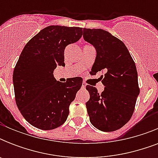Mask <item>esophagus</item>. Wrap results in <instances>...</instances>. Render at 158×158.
I'll use <instances>...</instances> for the list:
<instances>
[{"mask_svg": "<svg viewBox=\"0 0 158 158\" xmlns=\"http://www.w3.org/2000/svg\"><path fill=\"white\" fill-rule=\"evenodd\" d=\"M86 85L87 84H85V83H83V84H82V89H85V88H86Z\"/></svg>", "mask_w": 158, "mask_h": 158, "instance_id": "1", "label": "esophagus"}]
</instances>
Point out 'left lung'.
Wrapping results in <instances>:
<instances>
[{"instance_id": "1", "label": "left lung", "mask_w": 158, "mask_h": 158, "mask_svg": "<svg viewBox=\"0 0 158 158\" xmlns=\"http://www.w3.org/2000/svg\"><path fill=\"white\" fill-rule=\"evenodd\" d=\"M84 39L96 49L92 71L103 70L105 86L101 94L87 85L90 98L86 102L90 122L98 130L115 131L130 120L139 94L135 63L123 42L100 28H84Z\"/></svg>"}]
</instances>
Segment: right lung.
Returning a JSON list of instances; mask_svg holds the SVG:
<instances>
[{
  "instance_id": "1",
  "label": "right lung",
  "mask_w": 158,
  "mask_h": 158,
  "mask_svg": "<svg viewBox=\"0 0 158 158\" xmlns=\"http://www.w3.org/2000/svg\"><path fill=\"white\" fill-rule=\"evenodd\" d=\"M79 27L51 25L29 40L13 73L16 105L30 125L50 130L63 125L69 105L82 86L80 77L65 83L57 81L53 71L64 65L65 47L76 43L83 34Z\"/></svg>"
}]
</instances>
